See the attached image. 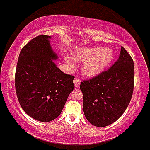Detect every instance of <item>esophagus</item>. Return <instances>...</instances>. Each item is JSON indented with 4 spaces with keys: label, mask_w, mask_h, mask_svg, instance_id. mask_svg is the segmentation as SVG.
<instances>
[{
    "label": "esophagus",
    "mask_w": 150,
    "mask_h": 150,
    "mask_svg": "<svg viewBox=\"0 0 150 150\" xmlns=\"http://www.w3.org/2000/svg\"><path fill=\"white\" fill-rule=\"evenodd\" d=\"M74 83L76 88H79V86H80V81H79L77 78H75V79H74Z\"/></svg>",
    "instance_id": "1"
}]
</instances>
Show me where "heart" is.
<instances>
[{
	"mask_svg": "<svg viewBox=\"0 0 150 150\" xmlns=\"http://www.w3.org/2000/svg\"><path fill=\"white\" fill-rule=\"evenodd\" d=\"M115 53L111 48L102 47L78 48L72 53V59L76 62H84L81 72L86 77H94L103 72L112 62ZM65 61L70 68L75 67L73 60L66 57Z\"/></svg>",
	"mask_w": 150,
	"mask_h": 150,
	"instance_id": "b5f03b06",
	"label": "heart"
}]
</instances>
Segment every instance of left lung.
<instances>
[{"mask_svg":"<svg viewBox=\"0 0 150 150\" xmlns=\"http://www.w3.org/2000/svg\"><path fill=\"white\" fill-rule=\"evenodd\" d=\"M134 78L132 59L121 47L119 59L108 71L81 82L83 112L89 123L103 127L118 120L132 97Z\"/></svg>","mask_w":150,"mask_h":150,"instance_id":"obj_1","label":"left lung"}]
</instances>
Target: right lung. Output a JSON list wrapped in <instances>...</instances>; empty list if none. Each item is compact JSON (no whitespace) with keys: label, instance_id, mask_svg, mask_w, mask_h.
<instances>
[{"label":"right lung","instance_id":"obj_1","mask_svg":"<svg viewBox=\"0 0 150 150\" xmlns=\"http://www.w3.org/2000/svg\"><path fill=\"white\" fill-rule=\"evenodd\" d=\"M51 36L41 35L22 48L15 77L18 100L30 117L50 122L61 114L74 90V76L57 68L58 56L50 44Z\"/></svg>","mask_w":150,"mask_h":150}]
</instances>
